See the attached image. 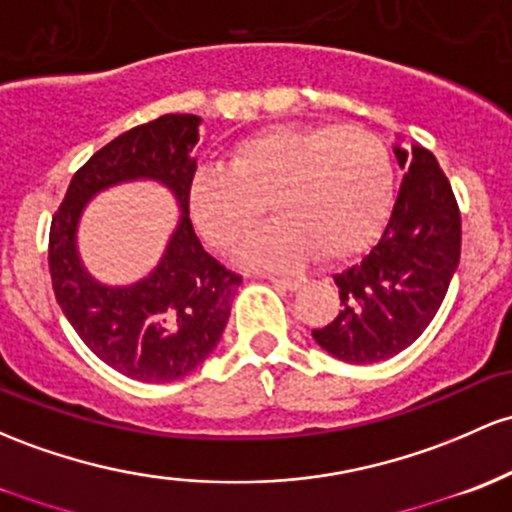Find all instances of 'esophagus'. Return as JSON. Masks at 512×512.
<instances>
[{"instance_id":"34e87169","label":"esophagus","mask_w":512,"mask_h":512,"mask_svg":"<svg viewBox=\"0 0 512 512\" xmlns=\"http://www.w3.org/2000/svg\"><path fill=\"white\" fill-rule=\"evenodd\" d=\"M269 282L282 291H296L303 284V279L301 277H269Z\"/></svg>"}]
</instances>
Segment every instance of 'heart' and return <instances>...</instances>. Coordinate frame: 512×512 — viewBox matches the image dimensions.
<instances>
[{
  "label": "heart",
  "mask_w": 512,
  "mask_h": 512,
  "mask_svg": "<svg viewBox=\"0 0 512 512\" xmlns=\"http://www.w3.org/2000/svg\"><path fill=\"white\" fill-rule=\"evenodd\" d=\"M391 201L384 140L338 123L269 128L235 145L228 170L206 167L189 182L194 228L216 250H233L272 206L282 223L238 252L255 269H291L311 255L350 260L381 233Z\"/></svg>",
  "instance_id": "b5f03b06"
}]
</instances>
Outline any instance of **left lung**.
<instances>
[{"mask_svg": "<svg viewBox=\"0 0 512 512\" xmlns=\"http://www.w3.org/2000/svg\"><path fill=\"white\" fill-rule=\"evenodd\" d=\"M401 189L362 262L335 274L340 311L313 340L347 364L384 362L423 335L459 265L462 221L445 172L430 150L396 145Z\"/></svg>", "mask_w": 512, "mask_h": 512, "instance_id": "obj_1", "label": "left lung"}]
</instances>
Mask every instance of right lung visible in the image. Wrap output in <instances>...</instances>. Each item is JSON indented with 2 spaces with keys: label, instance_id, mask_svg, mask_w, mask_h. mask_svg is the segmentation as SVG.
<instances>
[{
  "label": "right lung",
  "instance_id": "add662e5",
  "mask_svg": "<svg viewBox=\"0 0 512 512\" xmlns=\"http://www.w3.org/2000/svg\"><path fill=\"white\" fill-rule=\"evenodd\" d=\"M199 126L194 114H167L111 140L72 177L50 226V279L65 318L101 362L148 384L182 379L211 355L243 282L201 247L189 221ZM128 181L162 183L180 218L143 280L104 285L83 267L76 228L94 195Z\"/></svg>",
  "mask_w": 512,
  "mask_h": 512
}]
</instances>
